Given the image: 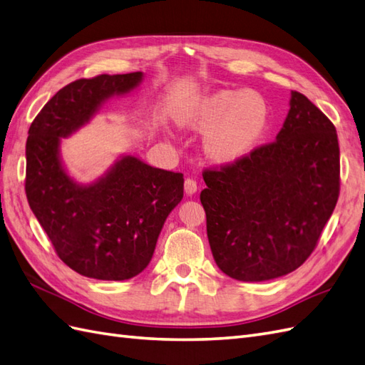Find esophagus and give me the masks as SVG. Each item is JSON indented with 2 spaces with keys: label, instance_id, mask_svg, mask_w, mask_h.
<instances>
[{
  "label": "esophagus",
  "instance_id": "esophagus-1",
  "mask_svg": "<svg viewBox=\"0 0 365 365\" xmlns=\"http://www.w3.org/2000/svg\"><path fill=\"white\" fill-rule=\"evenodd\" d=\"M195 191H197V182H195L194 179H190V177H188V179H185V192L191 195Z\"/></svg>",
  "mask_w": 365,
  "mask_h": 365
}]
</instances>
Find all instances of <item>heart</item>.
I'll list each match as a JSON object with an SVG mask.
<instances>
[{
    "label": "heart",
    "instance_id": "1",
    "mask_svg": "<svg viewBox=\"0 0 365 365\" xmlns=\"http://www.w3.org/2000/svg\"><path fill=\"white\" fill-rule=\"evenodd\" d=\"M192 130H207L203 149L212 162L232 163L248 155L264 138L269 106L255 91L219 89L192 101L180 115Z\"/></svg>",
    "mask_w": 365,
    "mask_h": 365
}]
</instances>
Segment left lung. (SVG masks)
Instances as JSON below:
<instances>
[{
	"label": "left lung",
	"instance_id": "left-lung-1",
	"mask_svg": "<svg viewBox=\"0 0 365 365\" xmlns=\"http://www.w3.org/2000/svg\"><path fill=\"white\" fill-rule=\"evenodd\" d=\"M202 175L200 202L217 267L244 282L274 279L310 257L336 207L338 134L319 108L293 91L274 142Z\"/></svg>",
	"mask_w": 365,
	"mask_h": 365
}]
</instances>
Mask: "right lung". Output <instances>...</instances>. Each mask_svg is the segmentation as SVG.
<instances>
[{"mask_svg":"<svg viewBox=\"0 0 365 365\" xmlns=\"http://www.w3.org/2000/svg\"><path fill=\"white\" fill-rule=\"evenodd\" d=\"M142 72L80 78L46 103L26 142L24 190L55 253L73 272L125 280L151 260L168 214L183 197V174L123 157L98 182L78 186L58 160L60 137L85 125L103 100L128 92Z\"/></svg>","mask_w":365,"mask_h":365,"instance_id":"right-lung-1","label":"right lung"}]
</instances>
